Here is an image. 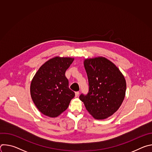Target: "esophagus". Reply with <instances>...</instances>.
<instances>
[{"label": "esophagus", "instance_id": "esophagus-1", "mask_svg": "<svg viewBox=\"0 0 152 152\" xmlns=\"http://www.w3.org/2000/svg\"><path fill=\"white\" fill-rule=\"evenodd\" d=\"M79 91H76V92L75 93V97H77L79 96Z\"/></svg>", "mask_w": 152, "mask_h": 152}]
</instances>
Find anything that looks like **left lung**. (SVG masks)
I'll list each match as a JSON object with an SVG mask.
<instances>
[{
    "label": "left lung",
    "mask_w": 152,
    "mask_h": 152,
    "mask_svg": "<svg viewBox=\"0 0 152 152\" xmlns=\"http://www.w3.org/2000/svg\"><path fill=\"white\" fill-rule=\"evenodd\" d=\"M83 64L89 91L79 99L95 119H105L120 107L126 94V80L115 65L104 57L86 59Z\"/></svg>",
    "instance_id": "left-lung-1"
}]
</instances>
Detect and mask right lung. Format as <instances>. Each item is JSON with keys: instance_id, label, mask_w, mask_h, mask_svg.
Returning a JSON list of instances; mask_svg holds the SVG:
<instances>
[{"instance_id": "add662e5", "label": "right lung", "mask_w": 152, "mask_h": 152, "mask_svg": "<svg viewBox=\"0 0 152 152\" xmlns=\"http://www.w3.org/2000/svg\"><path fill=\"white\" fill-rule=\"evenodd\" d=\"M74 61L72 58H53L42 65L31 83V95L38 110L56 117L66 111L75 93L69 87L65 73Z\"/></svg>"}]
</instances>
